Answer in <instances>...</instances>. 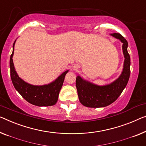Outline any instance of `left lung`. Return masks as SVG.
Masks as SVG:
<instances>
[{"mask_svg": "<svg viewBox=\"0 0 146 146\" xmlns=\"http://www.w3.org/2000/svg\"><path fill=\"white\" fill-rule=\"evenodd\" d=\"M123 43L122 49L125 57L123 69L120 76L111 83L100 86L84 80L78 75L76 79L78 96L80 103L88 108H104L118 98L127 86L130 74V58L128 53V42L119 33L110 34Z\"/></svg>", "mask_w": 146, "mask_h": 146, "instance_id": "1", "label": "left lung"}]
</instances>
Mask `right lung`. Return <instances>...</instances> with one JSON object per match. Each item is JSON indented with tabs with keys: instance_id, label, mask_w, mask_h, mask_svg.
<instances>
[{
	"instance_id": "add662e5",
	"label": "right lung",
	"mask_w": 146,
	"mask_h": 146,
	"mask_svg": "<svg viewBox=\"0 0 146 146\" xmlns=\"http://www.w3.org/2000/svg\"><path fill=\"white\" fill-rule=\"evenodd\" d=\"M16 41V40L13 44L12 54H11L10 58V76L14 88L26 101L33 105L39 107L55 105L64 83L65 76L69 70L64 71L55 80L48 84L38 86L27 83L19 77L15 70L12 58Z\"/></svg>"
}]
</instances>
